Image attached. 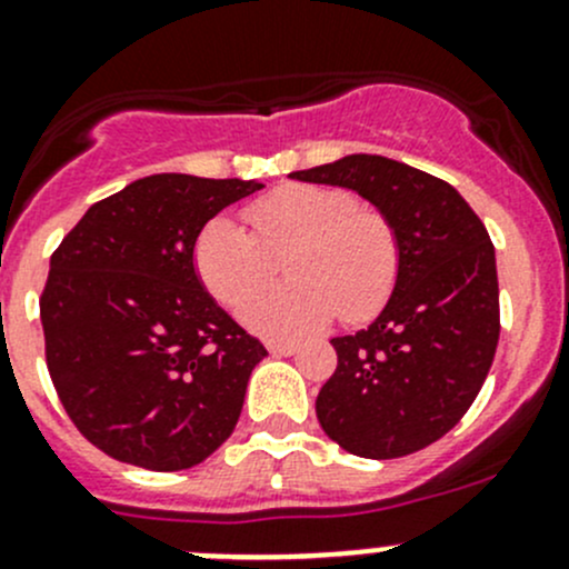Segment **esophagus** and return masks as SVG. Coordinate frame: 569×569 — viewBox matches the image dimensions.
Returning <instances> with one entry per match:
<instances>
[{
  "label": "esophagus",
  "instance_id": "esophagus-1",
  "mask_svg": "<svg viewBox=\"0 0 569 569\" xmlns=\"http://www.w3.org/2000/svg\"><path fill=\"white\" fill-rule=\"evenodd\" d=\"M267 349L272 355H278V358H291V355L300 352L297 343H283V341H267Z\"/></svg>",
  "mask_w": 569,
  "mask_h": 569
}]
</instances>
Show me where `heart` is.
Returning <instances> with one entry per match:
<instances>
[{"label": "heart", "instance_id": "b5f03b06", "mask_svg": "<svg viewBox=\"0 0 569 569\" xmlns=\"http://www.w3.org/2000/svg\"><path fill=\"white\" fill-rule=\"evenodd\" d=\"M244 214L252 233L231 217L206 222L194 242V269L217 302H246L239 319L258 336L295 341L336 313L363 321L391 297L399 274L393 226L347 189L289 183L258 198ZM286 251L292 280L259 292Z\"/></svg>", "mask_w": 569, "mask_h": 569}]
</instances>
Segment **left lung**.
<instances>
[{"label": "left lung", "mask_w": 569, "mask_h": 569, "mask_svg": "<svg viewBox=\"0 0 569 569\" xmlns=\"http://www.w3.org/2000/svg\"><path fill=\"white\" fill-rule=\"evenodd\" d=\"M358 192L393 226L399 274L366 330L332 338L317 396L330 440L366 460L427 449L468 412L496 358L498 272L485 222L451 183L375 153L291 173Z\"/></svg>", "instance_id": "1"}]
</instances>
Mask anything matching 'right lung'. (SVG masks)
<instances>
[{
    "label": "right lung",
    "mask_w": 569,
    "mask_h": 569,
    "mask_svg": "<svg viewBox=\"0 0 569 569\" xmlns=\"http://www.w3.org/2000/svg\"><path fill=\"white\" fill-rule=\"evenodd\" d=\"M261 187L146 176L90 206L51 256L46 363L71 421L104 455L183 470L231 438L267 349L200 283L194 242Z\"/></svg>",
    "instance_id": "obj_1"
}]
</instances>
